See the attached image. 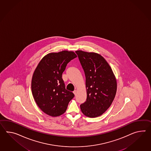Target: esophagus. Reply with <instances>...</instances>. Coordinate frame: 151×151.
Here are the masks:
<instances>
[{
  "instance_id": "esophagus-1",
  "label": "esophagus",
  "mask_w": 151,
  "mask_h": 151,
  "mask_svg": "<svg viewBox=\"0 0 151 151\" xmlns=\"http://www.w3.org/2000/svg\"><path fill=\"white\" fill-rule=\"evenodd\" d=\"M73 93H74L75 96H76V94H77V91H76V90H75L74 92H73Z\"/></svg>"
}]
</instances>
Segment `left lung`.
I'll return each instance as SVG.
<instances>
[{
	"label": "left lung",
	"instance_id": "obj_1",
	"mask_svg": "<svg viewBox=\"0 0 151 151\" xmlns=\"http://www.w3.org/2000/svg\"><path fill=\"white\" fill-rule=\"evenodd\" d=\"M86 76L87 100L82 112L88 117L103 114L110 106L117 92V80L111 66L102 55L95 52L76 51Z\"/></svg>",
	"mask_w": 151,
	"mask_h": 151
}]
</instances>
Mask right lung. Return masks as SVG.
<instances>
[{
    "label": "right lung",
    "instance_id": "right-lung-1",
    "mask_svg": "<svg viewBox=\"0 0 151 151\" xmlns=\"http://www.w3.org/2000/svg\"><path fill=\"white\" fill-rule=\"evenodd\" d=\"M76 57L73 51L51 52L37 65L32 80V92L37 106L46 114L62 115L74 98V93L65 89L62 77L67 64Z\"/></svg>",
    "mask_w": 151,
    "mask_h": 151
}]
</instances>
